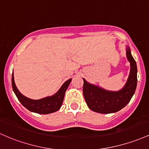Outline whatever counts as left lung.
I'll use <instances>...</instances> for the list:
<instances>
[{
    "label": "left lung",
    "instance_id": "1",
    "mask_svg": "<svg viewBox=\"0 0 149 149\" xmlns=\"http://www.w3.org/2000/svg\"><path fill=\"white\" fill-rule=\"evenodd\" d=\"M127 57L130 62L131 70L126 84L120 91H107L91 84L83 79L84 96L86 104L91 111L106 114L115 113L126 106L130 101L136 88L137 68L130 48H127Z\"/></svg>",
    "mask_w": 149,
    "mask_h": 149
}]
</instances>
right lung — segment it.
I'll return each instance as SVG.
<instances>
[{"label": "right lung", "mask_w": 149, "mask_h": 149, "mask_svg": "<svg viewBox=\"0 0 149 149\" xmlns=\"http://www.w3.org/2000/svg\"><path fill=\"white\" fill-rule=\"evenodd\" d=\"M71 79H70L66 81L63 84L59 91L53 96L46 97L39 100H33L26 98L18 91L14 81L13 73L12 74V86L17 98L26 109L29 110V111L39 113V114H49L58 111L61 108L64 99L65 93L71 82Z\"/></svg>", "instance_id": "right-lung-1"}]
</instances>
